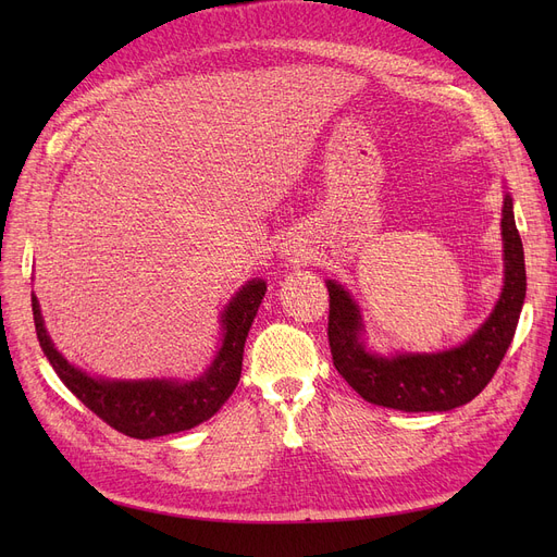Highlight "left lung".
<instances>
[{
    "instance_id": "1",
    "label": "left lung",
    "mask_w": 557,
    "mask_h": 557,
    "mask_svg": "<svg viewBox=\"0 0 557 557\" xmlns=\"http://www.w3.org/2000/svg\"><path fill=\"white\" fill-rule=\"evenodd\" d=\"M506 282L490 318L460 347L441 355H399L393 359L366 352L361 315L341 284L327 282V338L336 370L366 401L406 413L451 411L472 401L502 366L512 343L525 298L523 246L515 225L512 198H504Z\"/></svg>"
}]
</instances>
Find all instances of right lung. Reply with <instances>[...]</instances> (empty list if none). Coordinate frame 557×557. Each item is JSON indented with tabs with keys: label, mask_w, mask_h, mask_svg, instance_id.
Returning <instances> with one entry per match:
<instances>
[{
	"label": "right lung",
	"mask_w": 557,
	"mask_h": 557,
	"mask_svg": "<svg viewBox=\"0 0 557 557\" xmlns=\"http://www.w3.org/2000/svg\"><path fill=\"white\" fill-rule=\"evenodd\" d=\"M267 294L261 280L248 282L223 311V345L210 370L194 382H108L92 379L83 370L70 366L47 336L38 298L32 294L36 334L45 357L49 359L61 382L101 418L106 424L124 435L146 441L166 433L187 431L210 420L225 399L237 388L242 376L244 345L257 315L259 302Z\"/></svg>",
	"instance_id": "right-lung-1"
}]
</instances>
